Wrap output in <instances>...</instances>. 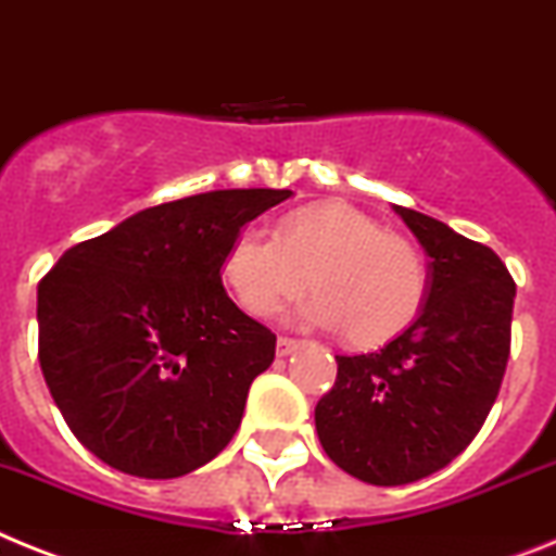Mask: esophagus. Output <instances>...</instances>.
<instances>
[{"mask_svg":"<svg viewBox=\"0 0 556 556\" xmlns=\"http://www.w3.org/2000/svg\"><path fill=\"white\" fill-rule=\"evenodd\" d=\"M296 348H300V342H296V339H286V336H279V339H277V356L279 358L291 356Z\"/></svg>","mask_w":556,"mask_h":556,"instance_id":"34e87169","label":"esophagus"}]
</instances>
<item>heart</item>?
Masks as SVG:
<instances>
[{"instance_id": "obj_1", "label": "heart", "mask_w": 556, "mask_h": 556, "mask_svg": "<svg viewBox=\"0 0 556 556\" xmlns=\"http://www.w3.org/2000/svg\"><path fill=\"white\" fill-rule=\"evenodd\" d=\"M223 279L256 319L277 316L307 286L319 293L300 319L342 328L353 348H379L407 330L429 296V260L350 203H319L282 220L277 235L242 228L223 256Z\"/></svg>"}]
</instances>
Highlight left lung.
Here are the masks:
<instances>
[{
    "label": "left lung",
    "mask_w": 556,
    "mask_h": 556,
    "mask_svg": "<svg viewBox=\"0 0 556 556\" xmlns=\"http://www.w3.org/2000/svg\"><path fill=\"white\" fill-rule=\"evenodd\" d=\"M395 214L429 256L424 311L376 353L336 356L316 404L321 450L372 486L427 478L472 444L506 372L517 291L492 249L413 208Z\"/></svg>",
    "instance_id": "obj_1"
}]
</instances>
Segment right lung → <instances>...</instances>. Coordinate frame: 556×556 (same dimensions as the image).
Returning <instances> with one entry per match:
<instances>
[{
    "instance_id": "right-lung-1",
    "label": "right lung",
    "mask_w": 556,
    "mask_h": 556,
    "mask_svg": "<svg viewBox=\"0 0 556 556\" xmlns=\"http://www.w3.org/2000/svg\"><path fill=\"white\" fill-rule=\"evenodd\" d=\"M288 189H220L132 214L39 282V362L96 458L169 480L217 458L277 336L223 288L228 245Z\"/></svg>"
}]
</instances>
